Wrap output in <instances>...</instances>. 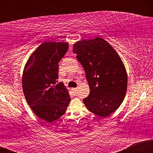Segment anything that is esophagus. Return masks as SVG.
Masks as SVG:
<instances>
[{"mask_svg":"<svg viewBox=\"0 0 153 153\" xmlns=\"http://www.w3.org/2000/svg\"><path fill=\"white\" fill-rule=\"evenodd\" d=\"M73 91H75V93H76V92H77V91H78V88H73Z\"/></svg>","mask_w":153,"mask_h":153,"instance_id":"1","label":"esophagus"}]
</instances>
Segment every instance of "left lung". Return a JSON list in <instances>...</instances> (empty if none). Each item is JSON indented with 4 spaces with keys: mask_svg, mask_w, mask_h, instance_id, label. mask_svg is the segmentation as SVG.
<instances>
[{
    "mask_svg": "<svg viewBox=\"0 0 153 153\" xmlns=\"http://www.w3.org/2000/svg\"><path fill=\"white\" fill-rule=\"evenodd\" d=\"M73 52L85 72L90 94L83 99L92 113L106 117L122 104L127 88V74L122 59L102 38L75 42Z\"/></svg>",
    "mask_w": 153,
    "mask_h": 153,
    "instance_id": "obj_1",
    "label": "left lung"
}]
</instances>
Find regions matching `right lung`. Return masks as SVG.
Segmentation results:
<instances>
[{"mask_svg": "<svg viewBox=\"0 0 153 153\" xmlns=\"http://www.w3.org/2000/svg\"><path fill=\"white\" fill-rule=\"evenodd\" d=\"M68 50V42H43L31 54L23 72L26 101L35 115L47 122L62 117L71 101L68 89L63 84L56 83L58 63Z\"/></svg>", "mask_w": 153, "mask_h": 153, "instance_id": "add662e5", "label": "right lung"}]
</instances>
